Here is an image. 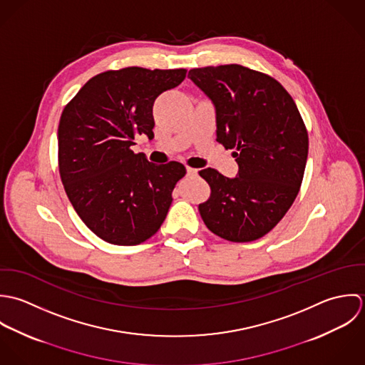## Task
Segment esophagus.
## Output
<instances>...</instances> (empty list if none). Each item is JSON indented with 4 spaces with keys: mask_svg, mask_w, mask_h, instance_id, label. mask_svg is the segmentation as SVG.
I'll list each match as a JSON object with an SVG mask.
<instances>
[{
    "mask_svg": "<svg viewBox=\"0 0 365 365\" xmlns=\"http://www.w3.org/2000/svg\"><path fill=\"white\" fill-rule=\"evenodd\" d=\"M186 173H187V176H196L197 175V169H193V168L187 166L186 168Z\"/></svg>",
    "mask_w": 365,
    "mask_h": 365,
    "instance_id": "34e87169",
    "label": "esophagus"
}]
</instances>
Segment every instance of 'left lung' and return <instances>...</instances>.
<instances>
[{
	"mask_svg": "<svg viewBox=\"0 0 365 365\" xmlns=\"http://www.w3.org/2000/svg\"><path fill=\"white\" fill-rule=\"evenodd\" d=\"M187 77L215 103L217 141L232 149L234 179L207 168L199 175L210 197L199 205L206 227L232 242L268 234L294 202L304 173L309 137L285 87L241 65L207 66Z\"/></svg>",
	"mask_w": 365,
	"mask_h": 365,
	"instance_id": "8db88e82",
	"label": "left lung"
}]
</instances>
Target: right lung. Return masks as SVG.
Masks as SVG:
<instances>
[{
  "label": "right lung",
  "mask_w": 365,
  "mask_h": 365,
  "mask_svg": "<svg viewBox=\"0 0 365 365\" xmlns=\"http://www.w3.org/2000/svg\"><path fill=\"white\" fill-rule=\"evenodd\" d=\"M186 72L107 71L91 77L63 108L58 165L65 192L83 222L110 244L137 245L150 238L186 175L180 162L153 165L131 149L137 135L153 138V103Z\"/></svg>",
  "instance_id": "1"
}]
</instances>
